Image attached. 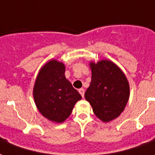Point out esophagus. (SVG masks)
I'll use <instances>...</instances> for the list:
<instances>
[{"instance_id": "34e87169", "label": "esophagus", "mask_w": 155, "mask_h": 155, "mask_svg": "<svg viewBox=\"0 0 155 155\" xmlns=\"http://www.w3.org/2000/svg\"><path fill=\"white\" fill-rule=\"evenodd\" d=\"M79 93L81 94L82 97H84V89H79Z\"/></svg>"}]
</instances>
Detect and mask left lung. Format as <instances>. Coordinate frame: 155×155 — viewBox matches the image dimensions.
Returning <instances> with one entry per match:
<instances>
[{
    "label": "left lung",
    "mask_w": 155,
    "mask_h": 155,
    "mask_svg": "<svg viewBox=\"0 0 155 155\" xmlns=\"http://www.w3.org/2000/svg\"><path fill=\"white\" fill-rule=\"evenodd\" d=\"M89 66L92 79L84 97L97 117L108 122L118 117L127 105L130 86L125 74L116 64L102 60Z\"/></svg>",
    "instance_id": "left-lung-1"
}]
</instances>
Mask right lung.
<instances>
[{
	"instance_id": "right-lung-1",
	"label": "right lung",
	"mask_w": 155,
	"mask_h": 155,
	"mask_svg": "<svg viewBox=\"0 0 155 155\" xmlns=\"http://www.w3.org/2000/svg\"><path fill=\"white\" fill-rule=\"evenodd\" d=\"M65 65L51 60L40 69L34 86L38 109L49 121L61 123L71 115L81 95L65 76Z\"/></svg>"
}]
</instances>
